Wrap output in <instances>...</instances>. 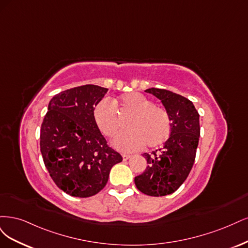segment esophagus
Instances as JSON below:
<instances>
[{"mask_svg":"<svg viewBox=\"0 0 248 248\" xmlns=\"http://www.w3.org/2000/svg\"><path fill=\"white\" fill-rule=\"evenodd\" d=\"M131 155H125V154H124L123 155V158H124V161H127V159H129V158H131Z\"/></svg>","mask_w":248,"mask_h":248,"instance_id":"esophagus-1","label":"esophagus"}]
</instances>
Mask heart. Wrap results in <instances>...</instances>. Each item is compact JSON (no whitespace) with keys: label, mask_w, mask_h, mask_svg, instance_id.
I'll use <instances>...</instances> for the list:
<instances>
[{"label":"heart","mask_w":248,"mask_h":248,"mask_svg":"<svg viewBox=\"0 0 248 248\" xmlns=\"http://www.w3.org/2000/svg\"><path fill=\"white\" fill-rule=\"evenodd\" d=\"M116 106L122 114H131L126 121L130 129L119 133L113 140L119 150L134 151L144 144L155 147L169 138L172 130L169 113L144 95L139 93H125L116 102ZM93 118L100 131L108 137L114 136L121 125L115 105L108 99L101 100L94 106Z\"/></svg>","instance_id":"obj_1"}]
</instances>
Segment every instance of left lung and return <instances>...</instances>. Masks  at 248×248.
Here are the masks:
<instances>
[{
	"label": "left lung",
	"instance_id": "left-lung-1",
	"mask_svg": "<svg viewBox=\"0 0 248 248\" xmlns=\"http://www.w3.org/2000/svg\"><path fill=\"white\" fill-rule=\"evenodd\" d=\"M145 92L161 100L170 115L172 130L162 148L143 155L148 166L135 177V185L143 194L162 197L177 190L193 168L200 137V115L191 101L180 94L155 87Z\"/></svg>",
	"mask_w": 248,
	"mask_h": 248
}]
</instances>
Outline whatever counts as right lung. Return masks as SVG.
Wrapping results in <instances>:
<instances>
[{
    "label": "right lung",
    "instance_id": "right-lung-1",
    "mask_svg": "<svg viewBox=\"0 0 248 248\" xmlns=\"http://www.w3.org/2000/svg\"><path fill=\"white\" fill-rule=\"evenodd\" d=\"M108 89L86 84L62 92L50 100L40 134L46 169L66 194L87 198L98 194L111 168L123 161L108 146L94 122V106Z\"/></svg>",
    "mask_w": 248,
    "mask_h": 248
}]
</instances>
